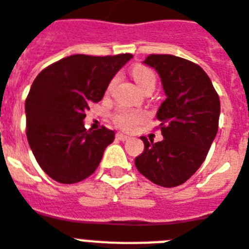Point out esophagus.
<instances>
[{"label":"esophagus","mask_w":249,"mask_h":249,"mask_svg":"<svg viewBox=\"0 0 249 249\" xmlns=\"http://www.w3.org/2000/svg\"><path fill=\"white\" fill-rule=\"evenodd\" d=\"M116 138H118L119 141H126V139H129V135L124 134V133H118V134H116Z\"/></svg>","instance_id":"1"}]
</instances>
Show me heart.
<instances>
[{
  "instance_id": "b5f03b06",
  "label": "heart",
  "mask_w": 249,
  "mask_h": 249,
  "mask_svg": "<svg viewBox=\"0 0 249 249\" xmlns=\"http://www.w3.org/2000/svg\"><path fill=\"white\" fill-rule=\"evenodd\" d=\"M131 75H133L135 83L138 84V87L142 90L145 89L147 87L155 86L156 84V75H155V72L149 68H147V66L135 65L134 68L131 69ZM114 83L115 79L111 80L107 90H110L112 88ZM145 116H147L145 112H143L141 110L121 107V108H118V110L115 111L114 115H112V120H114L115 125L119 126V128L124 129V130H130V129L135 128L138 124H141L145 119Z\"/></svg>"
}]
</instances>
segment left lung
<instances>
[{
  "mask_svg": "<svg viewBox=\"0 0 249 249\" xmlns=\"http://www.w3.org/2000/svg\"><path fill=\"white\" fill-rule=\"evenodd\" d=\"M159 72L166 100L156 118L163 139L141 137L144 151L135 166L165 188L185 183L199 169L219 128L220 100L201 66L173 54H149L143 61Z\"/></svg>",
  "mask_w": 249,
  "mask_h": 249,
  "instance_id": "8db88e82",
  "label": "left lung"
}]
</instances>
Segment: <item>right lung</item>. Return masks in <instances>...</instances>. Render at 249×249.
I'll use <instances>...</instances> for the list:
<instances>
[{
    "label": "right lung",
    "instance_id": "1",
    "mask_svg": "<svg viewBox=\"0 0 249 249\" xmlns=\"http://www.w3.org/2000/svg\"><path fill=\"white\" fill-rule=\"evenodd\" d=\"M131 57L72 54L34 79L25 101L26 138L42 170L53 180L74 184L96 171L115 133L105 126L87 130L83 120Z\"/></svg>",
    "mask_w": 249,
    "mask_h": 249
}]
</instances>
